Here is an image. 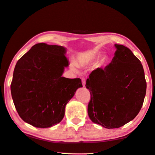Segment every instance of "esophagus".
<instances>
[{
	"instance_id": "34e87169",
	"label": "esophagus",
	"mask_w": 155,
	"mask_h": 155,
	"mask_svg": "<svg viewBox=\"0 0 155 155\" xmlns=\"http://www.w3.org/2000/svg\"><path fill=\"white\" fill-rule=\"evenodd\" d=\"M81 81H82V84H83V87H85V83H86V81H85V78H82Z\"/></svg>"
}]
</instances>
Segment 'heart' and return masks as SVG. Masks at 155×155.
<instances>
[{"label":"heart","instance_id":"heart-1","mask_svg":"<svg viewBox=\"0 0 155 155\" xmlns=\"http://www.w3.org/2000/svg\"><path fill=\"white\" fill-rule=\"evenodd\" d=\"M96 57H97V54L95 53H90L88 54L79 56L77 58V65L78 66H85L89 65L90 63H92L94 61ZM72 68L75 70V66L72 65Z\"/></svg>","mask_w":155,"mask_h":155}]
</instances>
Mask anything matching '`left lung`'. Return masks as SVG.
Masks as SVG:
<instances>
[{
  "instance_id": "left-lung-1",
  "label": "left lung",
  "mask_w": 155,
  "mask_h": 155,
  "mask_svg": "<svg viewBox=\"0 0 155 155\" xmlns=\"http://www.w3.org/2000/svg\"><path fill=\"white\" fill-rule=\"evenodd\" d=\"M112 62L93 70L86 81L90 101L87 113L92 122L105 128H118L138 114L146 92L141 61L132 51L115 44Z\"/></svg>"
}]
</instances>
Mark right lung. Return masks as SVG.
Segmentation results:
<instances>
[{
	"label": "right lung",
	"mask_w": 155,
	"mask_h": 155,
	"mask_svg": "<svg viewBox=\"0 0 155 155\" xmlns=\"http://www.w3.org/2000/svg\"><path fill=\"white\" fill-rule=\"evenodd\" d=\"M62 46L38 43L16 63L11 93L22 119L34 127L46 128L61 121L65 107L78 87L79 78L62 77L69 62Z\"/></svg>",
	"instance_id": "add662e5"
}]
</instances>
